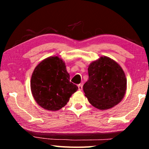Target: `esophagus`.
I'll return each mask as SVG.
<instances>
[{
	"label": "esophagus",
	"mask_w": 149,
	"mask_h": 149,
	"mask_svg": "<svg viewBox=\"0 0 149 149\" xmlns=\"http://www.w3.org/2000/svg\"><path fill=\"white\" fill-rule=\"evenodd\" d=\"M83 89V85L82 84H79L78 85V90L79 91H81Z\"/></svg>",
	"instance_id": "1"
}]
</instances>
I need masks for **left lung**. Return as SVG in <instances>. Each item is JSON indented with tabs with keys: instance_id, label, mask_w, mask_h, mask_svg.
<instances>
[{
	"instance_id": "1",
	"label": "left lung",
	"mask_w": 149,
	"mask_h": 149,
	"mask_svg": "<svg viewBox=\"0 0 149 149\" xmlns=\"http://www.w3.org/2000/svg\"><path fill=\"white\" fill-rule=\"evenodd\" d=\"M89 79L84 91L91 104L107 110L122 101L127 89V79L122 67L110 58L101 56L88 67Z\"/></svg>"
}]
</instances>
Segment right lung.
<instances>
[{"instance_id": "right-lung-1", "label": "right lung", "mask_w": 149, "mask_h": 149, "mask_svg": "<svg viewBox=\"0 0 149 149\" xmlns=\"http://www.w3.org/2000/svg\"><path fill=\"white\" fill-rule=\"evenodd\" d=\"M77 89V85L70 81L65 62L58 56H50L42 60L31 75L33 97L45 110L61 109Z\"/></svg>"}]
</instances>
